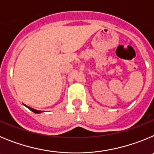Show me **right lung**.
I'll use <instances>...</instances> for the list:
<instances>
[{
    "label": "right lung",
    "mask_w": 154,
    "mask_h": 154,
    "mask_svg": "<svg viewBox=\"0 0 154 154\" xmlns=\"http://www.w3.org/2000/svg\"><path fill=\"white\" fill-rule=\"evenodd\" d=\"M24 106H26L27 108H28V109H29L30 110H31V111H32V112H35V113H37V114H38V113H42V111H39V110H37V109H32V108H31V107L28 106H26V105H24ZM42 112H43V111H42Z\"/></svg>",
    "instance_id": "add662e5"
}]
</instances>
